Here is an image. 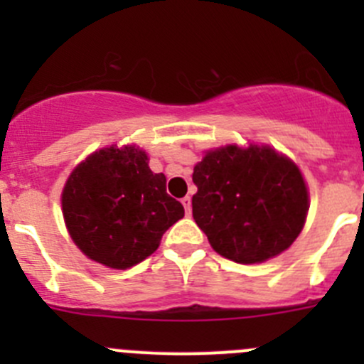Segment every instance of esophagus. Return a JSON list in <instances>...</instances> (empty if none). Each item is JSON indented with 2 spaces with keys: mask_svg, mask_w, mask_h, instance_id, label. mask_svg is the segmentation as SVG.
I'll return each mask as SVG.
<instances>
[{
  "mask_svg": "<svg viewBox=\"0 0 364 364\" xmlns=\"http://www.w3.org/2000/svg\"><path fill=\"white\" fill-rule=\"evenodd\" d=\"M181 203H183V205H185V211H186V215H190V213H192V199H190V197L186 196V197H183V199H181Z\"/></svg>",
  "mask_w": 364,
  "mask_h": 364,
  "instance_id": "34e87169",
  "label": "esophagus"
}]
</instances>
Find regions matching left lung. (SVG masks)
<instances>
[{
    "instance_id": "obj_1",
    "label": "left lung",
    "mask_w": 364,
    "mask_h": 364,
    "mask_svg": "<svg viewBox=\"0 0 364 364\" xmlns=\"http://www.w3.org/2000/svg\"><path fill=\"white\" fill-rule=\"evenodd\" d=\"M192 179L193 220L215 252L234 262H264L287 250L303 229L306 185L274 149H215L196 165Z\"/></svg>"
}]
</instances>
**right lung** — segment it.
<instances>
[{
  "label": "right lung",
  "instance_id": "1",
  "mask_svg": "<svg viewBox=\"0 0 364 364\" xmlns=\"http://www.w3.org/2000/svg\"><path fill=\"white\" fill-rule=\"evenodd\" d=\"M61 204L73 243L114 269L151 255L165 230L185 216L183 204L165 190V176L155 174L135 146L87 156L70 174Z\"/></svg>",
  "mask_w": 364,
  "mask_h": 364
}]
</instances>
